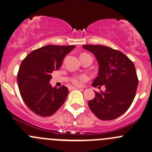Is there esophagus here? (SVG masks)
<instances>
[{"instance_id": "obj_1", "label": "esophagus", "mask_w": 152, "mask_h": 152, "mask_svg": "<svg viewBox=\"0 0 152 152\" xmlns=\"http://www.w3.org/2000/svg\"><path fill=\"white\" fill-rule=\"evenodd\" d=\"M81 89L80 87H68V89L69 90H72V89Z\"/></svg>"}]
</instances>
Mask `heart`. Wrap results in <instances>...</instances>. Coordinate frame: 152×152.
I'll return each instance as SVG.
<instances>
[{
  "mask_svg": "<svg viewBox=\"0 0 152 152\" xmlns=\"http://www.w3.org/2000/svg\"><path fill=\"white\" fill-rule=\"evenodd\" d=\"M87 79V76L85 75H80V76H76L72 78L71 82L76 86H80L84 81Z\"/></svg>",
  "mask_w": 152,
  "mask_h": 152,
  "instance_id": "b5f03b06",
  "label": "heart"
}]
</instances>
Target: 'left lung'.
<instances>
[{
  "label": "left lung",
  "instance_id": "left-lung-1",
  "mask_svg": "<svg viewBox=\"0 0 152 152\" xmlns=\"http://www.w3.org/2000/svg\"><path fill=\"white\" fill-rule=\"evenodd\" d=\"M99 64L98 76L92 85L105 91L95 92L88 105L97 118L112 120L128 110L136 94L138 79L133 63L120 51L102 45H84Z\"/></svg>",
  "mask_w": 152,
  "mask_h": 152
}]
</instances>
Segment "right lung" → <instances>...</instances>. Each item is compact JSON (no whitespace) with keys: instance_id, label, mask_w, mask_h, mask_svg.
Returning <instances> with one entry per match:
<instances>
[{"instance_id":"obj_1","label":"right lung","mask_w":152,"mask_h":152,"mask_svg":"<svg viewBox=\"0 0 152 152\" xmlns=\"http://www.w3.org/2000/svg\"><path fill=\"white\" fill-rule=\"evenodd\" d=\"M76 46L47 45L33 50L22 60L17 84L24 103L41 116L53 115L65 103L68 89L53 87L49 84L52 73L58 70L63 58Z\"/></svg>"}]
</instances>
